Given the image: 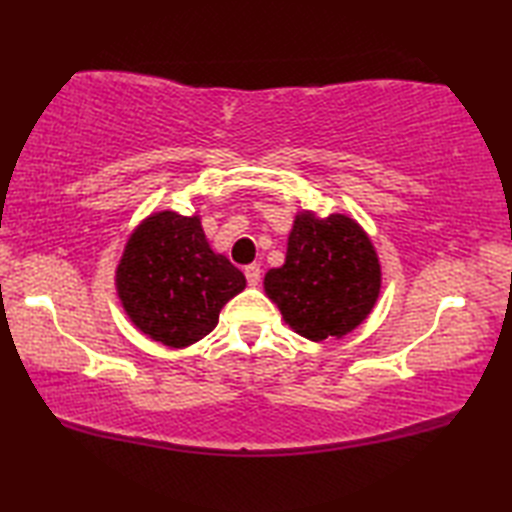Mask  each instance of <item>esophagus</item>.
Masks as SVG:
<instances>
[{
    "mask_svg": "<svg viewBox=\"0 0 512 512\" xmlns=\"http://www.w3.org/2000/svg\"><path fill=\"white\" fill-rule=\"evenodd\" d=\"M244 275H246V281L250 286H257L259 279H262V268H259L257 264H250L244 268Z\"/></svg>",
    "mask_w": 512,
    "mask_h": 512,
    "instance_id": "obj_1",
    "label": "esophagus"
}]
</instances>
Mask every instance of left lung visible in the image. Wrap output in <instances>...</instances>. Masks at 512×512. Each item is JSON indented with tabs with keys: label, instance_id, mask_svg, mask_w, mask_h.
<instances>
[{
	"label": "left lung",
	"instance_id": "8db88e82",
	"mask_svg": "<svg viewBox=\"0 0 512 512\" xmlns=\"http://www.w3.org/2000/svg\"><path fill=\"white\" fill-rule=\"evenodd\" d=\"M264 288L284 321L310 341L343 336L374 308L380 266L363 228L345 215H297L286 264L266 273Z\"/></svg>",
	"mask_w": 512,
	"mask_h": 512
}]
</instances>
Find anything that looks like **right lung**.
I'll list each match as a JSON object with an SVG mask.
<instances>
[{"label":"right lung","mask_w":512,"mask_h":512,"mask_svg":"<svg viewBox=\"0 0 512 512\" xmlns=\"http://www.w3.org/2000/svg\"><path fill=\"white\" fill-rule=\"evenodd\" d=\"M116 286L140 330L169 347H187L215 328L224 303L244 290L246 279L213 253L198 217L162 211L129 237Z\"/></svg>","instance_id":"add662e5"}]
</instances>
